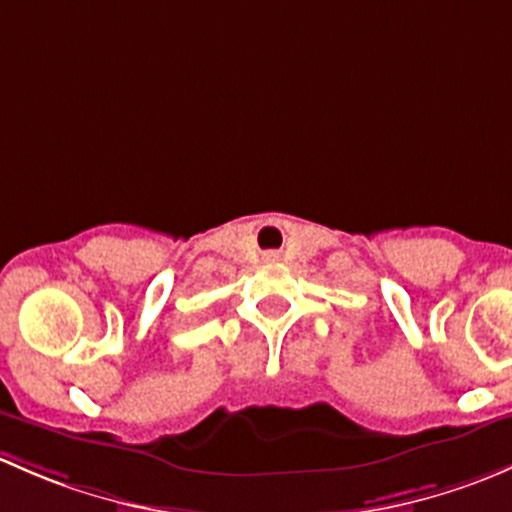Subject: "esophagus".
<instances>
[{
  "mask_svg": "<svg viewBox=\"0 0 512 512\" xmlns=\"http://www.w3.org/2000/svg\"><path fill=\"white\" fill-rule=\"evenodd\" d=\"M263 261H266V263L278 261V254H276V251H266V254H263Z\"/></svg>",
  "mask_w": 512,
  "mask_h": 512,
  "instance_id": "esophagus-1",
  "label": "esophagus"
}]
</instances>
